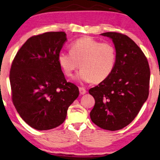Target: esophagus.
I'll return each mask as SVG.
<instances>
[{"label":"esophagus","instance_id":"obj_1","mask_svg":"<svg viewBox=\"0 0 160 160\" xmlns=\"http://www.w3.org/2000/svg\"><path fill=\"white\" fill-rule=\"evenodd\" d=\"M79 91H80V94H85L86 93V89L84 88H82V87L79 88Z\"/></svg>","mask_w":160,"mask_h":160}]
</instances>
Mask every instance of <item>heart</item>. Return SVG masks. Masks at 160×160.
<instances>
[{"instance_id":"1","label":"heart","mask_w":160,"mask_h":160,"mask_svg":"<svg viewBox=\"0 0 160 160\" xmlns=\"http://www.w3.org/2000/svg\"><path fill=\"white\" fill-rule=\"evenodd\" d=\"M116 50L112 43L101 42L91 37H83L71 45L70 52H61L59 66L66 76H71L80 67L76 76L83 82L98 83L105 80L114 68Z\"/></svg>"}]
</instances>
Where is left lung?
Here are the masks:
<instances>
[{
    "label": "left lung",
    "instance_id": "left-lung-1",
    "mask_svg": "<svg viewBox=\"0 0 160 160\" xmlns=\"http://www.w3.org/2000/svg\"><path fill=\"white\" fill-rule=\"evenodd\" d=\"M101 35L112 39L116 60L111 74L89 90L95 100L90 118L100 128L116 131L134 120L148 97L150 67L143 52L126 35Z\"/></svg>",
    "mask_w": 160,
    "mask_h": 160
}]
</instances>
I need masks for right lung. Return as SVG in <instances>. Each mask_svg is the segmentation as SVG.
I'll return each mask as SVG.
<instances>
[{
  "label": "right lung",
  "instance_id": "add662e5",
  "mask_svg": "<svg viewBox=\"0 0 160 160\" xmlns=\"http://www.w3.org/2000/svg\"><path fill=\"white\" fill-rule=\"evenodd\" d=\"M65 32H47L29 38L12 63V99L26 123L37 130L55 128L64 122L68 107L79 95L66 80L58 56Z\"/></svg>",
  "mask_w": 160,
  "mask_h": 160
}]
</instances>
